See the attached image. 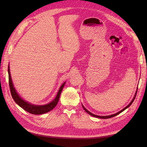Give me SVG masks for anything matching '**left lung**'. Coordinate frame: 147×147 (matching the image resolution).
I'll list each match as a JSON object with an SVG mask.
<instances>
[{
    "instance_id": "1",
    "label": "left lung",
    "mask_w": 147,
    "mask_h": 147,
    "mask_svg": "<svg viewBox=\"0 0 147 147\" xmlns=\"http://www.w3.org/2000/svg\"><path fill=\"white\" fill-rule=\"evenodd\" d=\"M137 89H138V87H137ZM137 90L136 91V94H135V96H134V98L132 99V100H131V102H130L129 103V104L128 105H127L125 108H124L123 110H121V111H119V112H118V113H115V114H113V115H109V116H99V115H94V114H93V113H91L90 112H89V111L86 109V108H84V106L82 105V107H83V108L84 109V110H85V112H87L88 114H90V115H91V116H92V117H96V118H102V119H107V118H112V117H115V116H117V115H118V114H119L120 113H121L122 112H123L124 110H125L127 108H128L129 107H130V105L132 104V102H133V101L134 100V99H135V98H136V94H137Z\"/></svg>"
}]
</instances>
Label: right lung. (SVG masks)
I'll list each match as a JSON object with an SVG mask.
<instances>
[{
    "instance_id": "add662e5",
    "label": "right lung",
    "mask_w": 147,
    "mask_h": 147,
    "mask_svg": "<svg viewBox=\"0 0 147 147\" xmlns=\"http://www.w3.org/2000/svg\"><path fill=\"white\" fill-rule=\"evenodd\" d=\"M9 65H8V82H9V86L10 89V92L11 96L13 97V100H15L16 103L22 109H23L24 110L27 111L28 112L32 113L34 115H41L50 112L51 110L54 109L56 105H57V102L59 101V97L61 95V93L62 92V90L64 86L65 82L62 84L61 86L60 87L59 90L57 92V96L55 97V99L50 102L49 104H47L46 105H33L32 104H30L29 102L25 101L23 100L21 97L16 92L15 88L13 86V84L12 82V80L10 75V67Z\"/></svg>"
}]
</instances>
